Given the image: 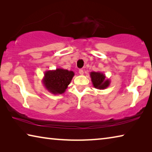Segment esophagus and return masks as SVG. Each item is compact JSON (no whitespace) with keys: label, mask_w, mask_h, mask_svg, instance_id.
Here are the masks:
<instances>
[{"label":"esophagus","mask_w":152,"mask_h":152,"mask_svg":"<svg viewBox=\"0 0 152 152\" xmlns=\"http://www.w3.org/2000/svg\"><path fill=\"white\" fill-rule=\"evenodd\" d=\"M79 73L80 74V75H83L84 72H83V69H79Z\"/></svg>","instance_id":"34e87169"}]
</instances>
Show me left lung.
I'll return each mask as SVG.
<instances>
[{"label": "left lung", "mask_w": 152, "mask_h": 152, "mask_svg": "<svg viewBox=\"0 0 152 152\" xmlns=\"http://www.w3.org/2000/svg\"><path fill=\"white\" fill-rule=\"evenodd\" d=\"M93 86L98 89H105L110 86L111 81L106 78L105 74L102 72L93 71L90 73Z\"/></svg>", "instance_id": "8db88e82"}]
</instances>
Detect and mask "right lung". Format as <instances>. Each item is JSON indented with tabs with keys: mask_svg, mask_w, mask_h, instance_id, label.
Instances as JSON below:
<instances>
[{
	"mask_svg": "<svg viewBox=\"0 0 152 152\" xmlns=\"http://www.w3.org/2000/svg\"><path fill=\"white\" fill-rule=\"evenodd\" d=\"M75 73L62 68L45 72L42 83L48 91L54 95L63 94L70 84Z\"/></svg>",
	"mask_w": 152,
	"mask_h": 152,
	"instance_id": "right-lung-1",
	"label": "right lung"
}]
</instances>
